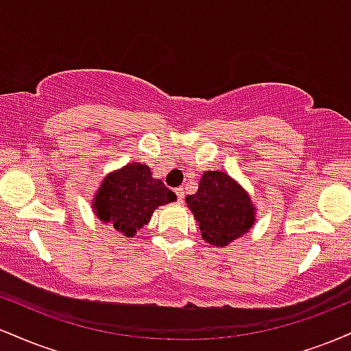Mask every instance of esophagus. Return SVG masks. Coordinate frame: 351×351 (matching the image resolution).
<instances>
[{"instance_id": "esophagus-1", "label": "esophagus", "mask_w": 351, "mask_h": 351, "mask_svg": "<svg viewBox=\"0 0 351 351\" xmlns=\"http://www.w3.org/2000/svg\"><path fill=\"white\" fill-rule=\"evenodd\" d=\"M175 193H176V196H178L180 203H183V199H184V191H183V188H176Z\"/></svg>"}]
</instances>
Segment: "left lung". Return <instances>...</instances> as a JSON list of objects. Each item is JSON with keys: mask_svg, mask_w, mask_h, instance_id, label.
I'll return each instance as SVG.
<instances>
[{"mask_svg": "<svg viewBox=\"0 0 351 351\" xmlns=\"http://www.w3.org/2000/svg\"><path fill=\"white\" fill-rule=\"evenodd\" d=\"M208 244L224 247L252 228L256 208L251 196L224 171H204L198 191L186 196Z\"/></svg>", "mask_w": 351, "mask_h": 351, "instance_id": "8db88e82", "label": "left lung"}]
</instances>
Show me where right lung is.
Instances as JSON below:
<instances>
[{"mask_svg": "<svg viewBox=\"0 0 351 351\" xmlns=\"http://www.w3.org/2000/svg\"><path fill=\"white\" fill-rule=\"evenodd\" d=\"M176 201V195L152 176L145 163H128L104 178L94 203L100 221L132 237L152 219L158 206Z\"/></svg>", "mask_w": 351, "mask_h": 351, "instance_id": "obj_1", "label": "right lung"}]
</instances>
